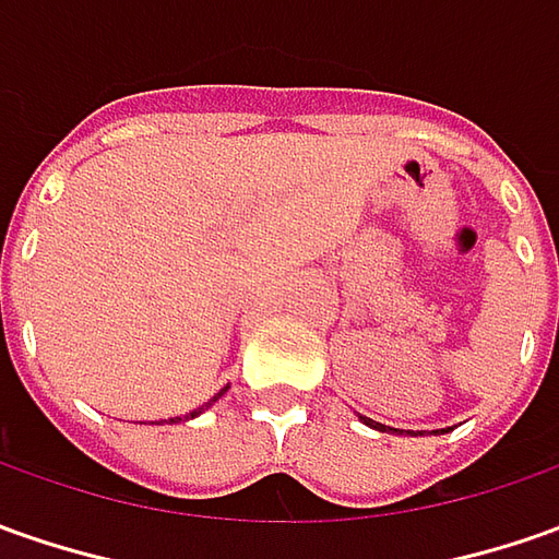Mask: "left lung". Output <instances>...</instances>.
<instances>
[{
	"instance_id": "8db88e82",
	"label": "left lung",
	"mask_w": 559,
	"mask_h": 559,
	"mask_svg": "<svg viewBox=\"0 0 559 559\" xmlns=\"http://www.w3.org/2000/svg\"><path fill=\"white\" fill-rule=\"evenodd\" d=\"M365 424H371V427H377V430H383V424H374V420H368V417H365Z\"/></svg>"
}]
</instances>
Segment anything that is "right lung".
<instances>
[{
  "label": "right lung",
  "instance_id": "1",
  "mask_svg": "<svg viewBox=\"0 0 559 559\" xmlns=\"http://www.w3.org/2000/svg\"><path fill=\"white\" fill-rule=\"evenodd\" d=\"M222 395V393H219ZM219 395H216V399H219ZM206 405H210V402H206ZM201 412H203V408H201ZM194 414H198V412H191V417H194ZM176 420H182V417H176Z\"/></svg>",
  "mask_w": 559,
  "mask_h": 559
}]
</instances>
